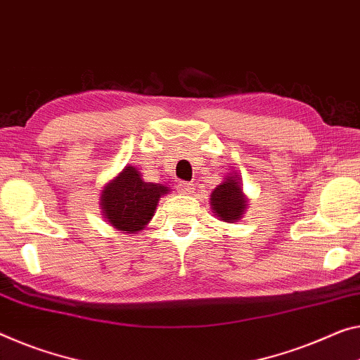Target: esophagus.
Here are the masks:
<instances>
[{"mask_svg":"<svg viewBox=\"0 0 360 360\" xmlns=\"http://www.w3.org/2000/svg\"><path fill=\"white\" fill-rule=\"evenodd\" d=\"M179 191L184 193V195H193L195 193V185L188 184V181H180Z\"/></svg>","mask_w":360,"mask_h":360,"instance_id":"34e87169","label":"esophagus"}]
</instances>
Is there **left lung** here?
<instances>
[{"instance_id": "left-lung-1", "label": "left lung", "mask_w": 360, "mask_h": 360, "mask_svg": "<svg viewBox=\"0 0 360 360\" xmlns=\"http://www.w3.org/2000/svg\"><path fill=\"white\" fill-rule=\"evenodd\" d=\"M248 199L243 193L238 175H226L225 181H222L211 195V206L212 212L220 220L233 224L240 220L248 207Z\"/></svg>"}]
</instances>
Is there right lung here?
I'll use <instances>...</instances> for the list:
<instances>
[{
    "label": "right lung",
    "instance_id": "right-lung-1",
    "mask_svg": "<svg viewBox=\"0 0 360 360\" xmlns=\"http://www.w3.org/2000/svg\"><path fill=\"white\" fill-rule=\"evenodd\" d=\"M167 191V186L143 180L138 169L129 165L103 188V215L115 230L135 233L153 219L159 198Z\"/></svg>",
    "mask_w": 360,
    "mask_h": 360
}]
</instances>
